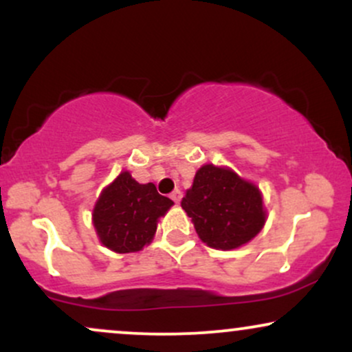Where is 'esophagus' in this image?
<instances>
[{
    "mask_svg": "<svg viewBox=\"0 0 352 352\" xmlns=\"http://www.w3.org/2000/svg\"><path fill=\"white\" fill-rule=\"evenodd\" d=\"M170 199H172L173 201H175V204H179V201L182 200V192H180L179 188L173 190V192L170 193Z\"/></svg>",
    "mask_w": 352,
    "mask_h": 352,
    "instance_id": "1",
    "label": "esophagus"
}]
</instances>
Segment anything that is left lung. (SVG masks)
I'll list each match as a JSON object with an SVG mask.
<instances>
[{
  "label": "left lung",
  "mask_w": 352,
  "mask_h": 352,
  "mask_svg": "<svg viewBox=\"0 0 352 352\" xmlns=\"http://www.w3.org/2000/svg\"><path fill=\"white\" fill-rule=\"evenodd\" d=\"M182 208L208 246L233 250L248 243L265 225L260 190L228 168L204 165L192 188L182 199Z\"/></svg>",
  "instance_id": "obj_1"
}]
</instances>
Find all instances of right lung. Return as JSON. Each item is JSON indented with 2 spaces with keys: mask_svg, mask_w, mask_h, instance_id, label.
I'll return each mask as SVG.
<instances>
[{
  "mask_svg": "<svg viewBox=\"0 0 352 352\" xmlns=\"http://www.w3.org/2000/svg\"><path fill=\"white\" fill-rule=\"evenodd\" d=\"M173 201L160 195L153 184H139L122 172L102 190L92 213L96 232L107 248L117 253H134L151 243L157 220Z\"/></svg>",
  "mask_w": 352,
  "mask_h": 352,
  "instance_id": "1",
  "label": "right lung"
}]
</instances>
